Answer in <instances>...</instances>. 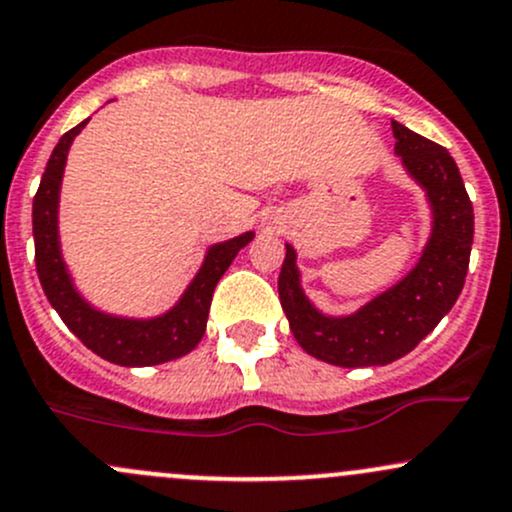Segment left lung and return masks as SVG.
<instances>
[{"label":"left lung","instance_id":"left-lung-1","mask_svg":"<svg viewBox=\"0 0 512 512\" xmlns=\"http://www.w3.org/2000/svg\"><path fill=\"white\" fill-rule=\"evenodd\" d=\"M395 154L432 203V238L402 282L351 316H324L299 284L297 252L287 245L279 301L306 353L338 368H368L402 358L434 331L464 289L473 242V206L459 166L444 147L392 122Z\"/></svg>","mask_w":512,"mask_h":512}]
</instances>
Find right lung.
I'll list each match as a JSON object with an SVG mask.
<instances>
[{"instance_id": "1", "label": "right lung", "mask_w": 512, "mask_h": 512, "mask_svg": "<svg viewBox=\"0 0 512 512\" xmlns=\"http://www.w3.org/2000/svg\"><path fill=\"white\" fill-rule=\"evenodd\" d=\"M85 125L88 120L68 129L58 139L41 176L39 191L34 196L36 272H39L43 292L53 309L58 311L63 324L83 341V346H88L90 351L110 363L125 365V368H144V365H159L166 360L181 358V355L191 353L206 333L215 284L235 260V255L255 238V233H245L213 245L201 270L188 284L184 297L164 316L147 321L117 319V316L93 309L75 292L66 265H63L61 245H58V191H61L63 166H66L68 149H71L75 134Z\"/></svg>"}]
</instances>
